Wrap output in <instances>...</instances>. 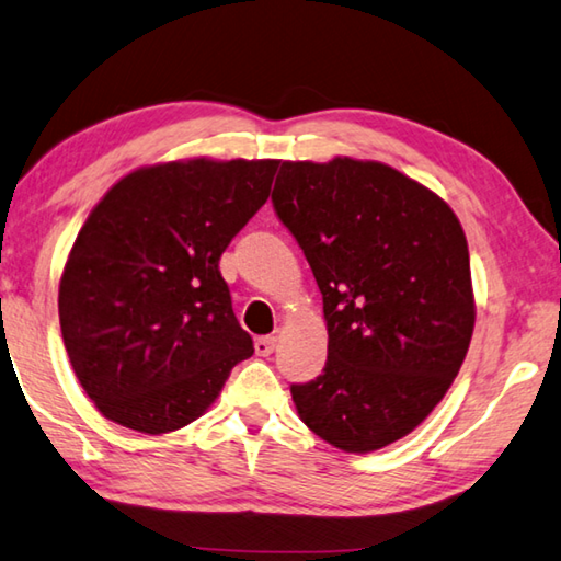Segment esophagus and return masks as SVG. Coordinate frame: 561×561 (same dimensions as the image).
Segmentation results:
<instances>
[{
    "instance_id": "34e87169",
    "label": "esophagus",
    "mask_w": 561,
    "mask_h": 561,
    "mask_svg": "<svg viewBox=\"0 0 561 561\" xmlns=\"http://www.w3.org/2000/svg\"><path fill=\"white\" fill-rule=\"evenodd\" d=\"M275 345H278V340H275L273 335L259 337V340H255V355H259V357H271Z\"/></svg>"
}]
</instances>
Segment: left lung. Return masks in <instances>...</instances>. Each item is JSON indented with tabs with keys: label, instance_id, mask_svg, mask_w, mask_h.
<instances>
[{
	"label": "left lung",
	"instance_id": "obj_1",
	"mask_svg": "<svg viewBox=\"0 0 561 561\" xmlns=\"http://www.w3.org/2000/svg\"><path fill=\"white\" fill-rule=\"evenodd\" d=\"M322 293L328 362L298 416L345 454L409 436L458 377L476 328L468 241L428 186L375 160L283 162L273 190Z\"/></svg>",
	"mask_w": 561,
	"mask_h": 561
}]
</instances>
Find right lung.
<instances>
[{
  "mask_svg": "<svg viewBox=\"0 0 561 561\" xmlns=\"http://www.w3.org/2000/svg\"><path fill=\"white\" fill-rule=\"evenodd\" d=\"M278 160L137 167L93 206L58 283L78 381L105 419L162 436L199 419L253 355L219 259L271 194Z\"/></svg>",
  "mask_w": 561,
  "mask_h": 561,
  "instance_id": "1",
  "label": "right lung"
}]
</instances>
